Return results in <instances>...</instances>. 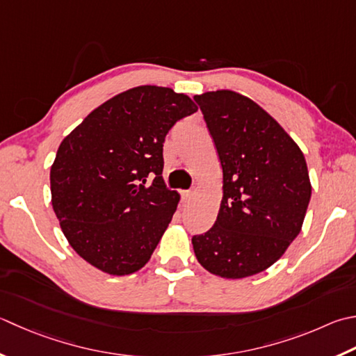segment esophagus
Listing matches in <instances>:
<instances>
[{"label":"esophagus","instance_id":"obj_1","mask_svg":"<svg viewBox=\"0 0 356 356\" xmlns=\"http://www.w3.org/2000/svg\"><path fill=\"white\" fill-rule=\"evenodd\" d=\"M196 190H190V191H184L182 193V197L185 202H191L194 197H196Z\"/></svg>","mask_w":356,"mask_h":356}]
</instances>
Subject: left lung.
Listing matches in <instances>:
<instances>
[{"label":"left lung","instance_id":"8db88e82","mask_svg":"<svg viewBox=\"0 0 356 356\" xmlns=\"http://www.w3.org/2000/svg\"><path fill=\"white\" fill-rule=\"evenodd\" d=\"M222 166L214 225L193 236L202 267L242 280L280 259L302 228L312 184L302 151L266 109L236 90L194 95Z\"/></svg>","mask_w":356,"mask_h":356}]
</instances>
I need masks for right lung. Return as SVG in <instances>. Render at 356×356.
<instances>
[{
	"label": "right lung",
	"instance_id": "add662e5",
	"mask_svg": "<svg viewBox=\"0 0 356 356\" xmlns=\"http://www.w3.org/2000/svg\"><path fill=\"white\" fill-rule=\"evenodd\" d=\"M196 111L171 88L137 86L63 138L51 166L52 208L69 245L90 266L124 276L149 261L180 200L162 177L165 137Z\"/></svg>",
	"mask_w": 356,
	"mask_h": 356
}]
</instances>
